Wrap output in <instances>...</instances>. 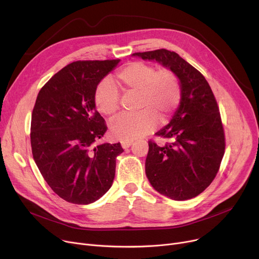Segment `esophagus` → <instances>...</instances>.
Returning <instances> with one entry per match:
<instances>
[{
    "label": "esophagus",
    "mask_w": 259,
    "mask_h": 259,
    "mask_svg": "<svg viewBox=\"0 0 259 259\" xmlns=\"http://www.w3.org/2000/svg\"><path fill=\"white\" fill-rule=\"evenodd\" d=\"M133 144V142L132 141H126V142H121V146H122V148H124V149H126V148H128L131 145Z\"/></svg>",
    "instance_id": "34e87169"
}]
</instances>
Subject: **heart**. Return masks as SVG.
<instances>
[{"instance_id": "obj_1", "label": "heart", "mask_w": 259, "mask_h": 259, "mask_svg": "<svg viewBox=\"0 0 259 259\" xmlns=\"http://www.w3.org/2000/svg\"><path fill=\"white\" fill-rule=\"evenodd\" d=\"M115 80L122 92L136 94L135 110L139 111L135 115L119 116L111 123V135L116 140L133 141L148 135L156 128L158 118L166 122L180 102V83L171 71L157 72L153 66L135 62L121 69ZM94 101L104 116L113 117L118 111L119 97L109 81L98 84Z\"/></svg>"}]
</instances>
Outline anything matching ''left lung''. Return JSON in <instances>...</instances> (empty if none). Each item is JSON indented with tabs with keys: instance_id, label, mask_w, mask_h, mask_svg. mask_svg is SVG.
Here are the masks:
<instances>
[{
	"instance_id": "left-lung-1",
	"label": "left lung",
	"mask_w": 259,
	"mask_h": 259,
	"mask_svg": "<svg viewBox=\"0 0 259 259\" xmlns=\"http://www.w3.org/2000/svg\"><path fill=\"white\" fill-rule=\"evenodd\" d=\"M169 69L179 79L181 99L169 123L156 133L170 139L163 146L148 142L145 174L159 193L186 201L214 180L225 153L220 110L204 76L176 52L160 49L134 53Z\"/></svg>"
}]
</instances>
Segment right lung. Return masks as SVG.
Wrapping results in <instances>:
<instances>
[{"instance_id":"add662e5","label":"right lung","mask_w":259,"mask_h":259,"mask_svg":"<svg viewBox=\"0 0 259 259\" xmlns=\"http://www.w3.org/2000/svg\"><path fill=\"white\" fill-rule=\"evenodd\" d=\"M119 62H74L51 77L36 97L30 134L33 159L51 189L69 203H94L113 184L116 158L123 149L120 143L96 144L108 127L94 95Z\"/></svg>"}]
</instances>
